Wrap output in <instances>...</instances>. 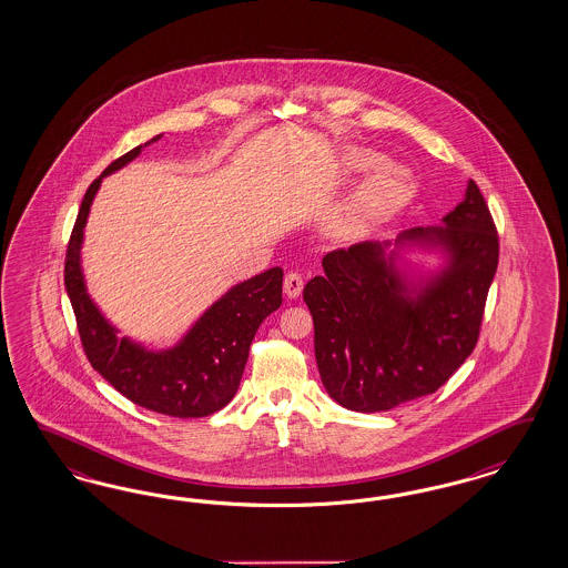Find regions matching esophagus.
<instances>
[{
    "instance_id": "34e87169",
    "label": "esophagus",
    "mask_w": 568,
    "mask_h": 568,
    "mask_svg": "<svg viewBox=\"0 0 568 568\" xmlns=\"http://www.w3.org/2000/svg\"><path fill=\"white\" fill-rule=\"evenodd\" d=\"M304 290V278L300 273H287L283 281V292L287 293V297H300V293Z\"/></svg>"
}]
</instances>
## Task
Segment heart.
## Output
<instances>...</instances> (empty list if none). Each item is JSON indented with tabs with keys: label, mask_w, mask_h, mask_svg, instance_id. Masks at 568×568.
<instances>
[{
	"label": "heart",
	"mask_w": 568,
	"mask_h": 568,
	"mask_svg": "<svg viewBox=\"0 0 568 568\" xmlns=\"http://www.w3.org/2000/svg\"><path fill=\"white\" fill-rule=\"evenodd\" d=\"M377 162V154L362 148L347 152L344 160L345 169L349 171H366ZM413 190V174L406 169L396 164L381 166L352 191L344 206L339 207L337 224L344 231H362L404 206L410 200Z\"/></svg>",
	"instance_id": "heart-1"
}]
</instances>
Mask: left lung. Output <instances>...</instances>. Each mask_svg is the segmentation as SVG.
<instances>
[{
  "mask_svg": "<svg viewBox=\"0 0 568 568\" xmlns=\"http://www.w3.org/2000/svg\"><path fill=\"white\" fill-rule=\"evenodd\" d=\"M442 221L408 229L394 243L335 250L323 258L325 275L304 287L318 373L347 410L383 413L429 396L477 345L499 243L475 181ZM404 246L439 248L447 262L413 282L396 266Z\"/></svg>",
  "mask_w": 568,
  "mask_h": 568,
  "instance_id": "1",
  "label": "left lung"
}]
</instances>
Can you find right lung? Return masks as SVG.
I'll return each mask as SVG.
<instances>
[{
  "mask_svg": "<svg viewBox=\"0 0 568 568\" xmlns=\"http://www.w3.org/2000/svg\"><path fill=\"white\" fill-rule=\"evenodd\" d=\"M160 138L114 160L89 185L70 235L64 285L87 358L116 392L152 413L200 418L221 410L237 394L252 339L262 321L283 302V271L275 266L231 287L169 349H148L119 337V328L105 321L87 293L81 268L83 231L103 176L121 171Z\"/></svg>",
  "mask_w": 568,
  "mask_h": 568,
  "instance_id": "1",
  "label": "right lung"
}]
</instances>
